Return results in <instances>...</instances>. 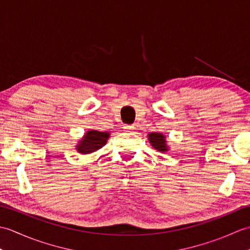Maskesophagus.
<instances>
[{
  "label": "esophagus",
  "mask_w": 250,
  "mask_h": 250,
  "mask_svg": "<svg viewBox=\"0 0 250 250\" xmlns=\"http://www.w3.org/2000/svg\"><path fill=\"white\" fill-rule=\"evenodd\" d=\"M134 129H135V125H124L125 131H133Z\"/></svg>",
  "instance_id": "esophagus-1"
}]
</instances>
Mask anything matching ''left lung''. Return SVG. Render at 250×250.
<instances>
[{
    "mask_svg": "<svg viewBox=\"0 0 250 250\" xmlns=\"http://www.w3.org/2000/svg\"><path fill=\"white\" fill-rule=\"evenodd\" d=\"M148 139H149V142L151 143V145L153 146L155 149L159 151H167V142H166V136L160 133H150L148 135Z\"/></svg>",
    "mask_w": 250,
    "mask_h": 250,
    "instance_id": "obj_1",
    "label": "left lung"
}]
</instances>
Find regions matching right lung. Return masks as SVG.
<instances>
[{
	"instance_id": "add662e5",
	"label": "right lung",
	"mask_w": 250,
	"mask_h": 250,
	"mask_svg": "<svg viewBox=\"0 0 250 250\" xmlns=\"http://www.w3.org/2000/svg\"><path fill=\"white\" fill-rule=\"evenodd\" d=\"M108 132H99V131H89L83 136V139L79 142L81 144L77 146V151L83 155H88L100 149L106 144L108 139Z\"/></svg>"
}]
</instances>
